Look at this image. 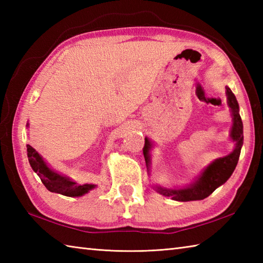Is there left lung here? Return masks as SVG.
Masks as SVG:
<instances>
[{
  "instance_id": "left-lung-1",
  "label": "left lung",
  "mask_w": 263,
  "mask_h": 263,
  "mask_svg": "<svg viewBox=\"0 0 263 263\" xmlns=\"http://www.w3.org/2000/svg\"><path fill=\"white\" fill-rule=\"evenodd\" d=\"M227 104L231 108L233 116V126L231 131V139L235 142V148L233 152L225 156V157L218 158L212 161L208 166L203 168L202 173L195 180L194 183L190 184L189 186L183 189H166L161 186H156V191L158 193L170 197L175 201H194L203 200L215 191L217 187L222 185L233 174L234 170L237 165V161L241 154V148L243 146V123L239 116V107L235 95L228 87H226ZM153 147L152 141L148 138H144L143 156L146 159V165L149 170L150 166V149Z\"/></svg>"
}]
</instances>
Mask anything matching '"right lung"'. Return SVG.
<instances>
[{
	"mask_svg": "<svg viewBox=\"0 0 263 263\" xmlns=\"http://www.w3.org/2000/svg\"><path fill=\"white\" fill-rule=\"evenodd\" d=\"M29 124H27V126ZM27 155L31 168L37 173V175L48 191L66 195V197H81V195L96 187L95 184H82L80 185V184L70 180L69 177L61 175L58 172L51 170L42 156L29 144H27Z\"/></svg>",
	"mask_w": 263,
	"mask_h": 263,
	"instance_id": "add662e5",
	"label": "right lung"
}]
</instances>
